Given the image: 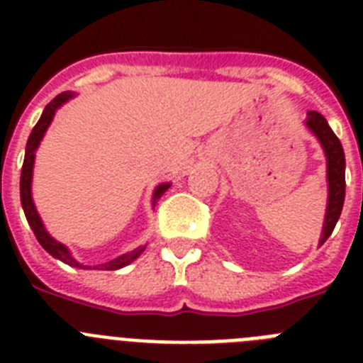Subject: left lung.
I'll use <instances>...</instances> for the list:
<instances>
[{
  "label": "left lung",
  "instance_id": "left-lung-1",
  "mask_svg": "<svg viewBox=\"0 0 363 363\" xmlns=\"http://www.w3.org/2000/svg\"><path fill=\"white\" fill-rule=\"evenodd\" d=\"M306 125L313 130V134L318 138L322 143L323 152L327 158V182H329V200H327L325 221H323L322 238L320 245L331 236L335 229L336 221H338L342 209H344L345 200V154L342 149V143L333 133L325 118L316 111L307 112Z\"/></svg>",
  "mask_w": 363,
  "mask_h": 363
}]
</instances>
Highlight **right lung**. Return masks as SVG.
I'll list each match as a JSON object with an SVG mask.
<instances>
[{"mask_svg":"<svg viewBox=\"0 0 363 363\" xmlns=\"http://www.w3.org/2000/svg\"><path fill=\"white\" fill-rule=\"evenodd\" d=\"M70 98H74L72 92H62V94H57L56 98H54L52 101H50V104L45 107L40 121H38L36 127L32 129L30 136H28L27 149H25L23 167H21L19 196H21V205H23V211H25V216H27L28 225H30V229L34 230L38 242L41 243V247H43L45 251L49 252L50 256H54V258L62 259L63 264H67V265H72V267H79V269H91L89 265H82L79 262H76V259L72 258V255L69 252V249H67L63 243L57 242V240H54L52 236L47 233V229L43 227V221H41L40 214H38V211H36V205H34V201H32V191H30L32 169H34V156H36L38 145H40L43 134L47 133V129H49L50 121H52V118H54V114H56L57 108L62 107L65 101H69ZM169 187H171V184H162L156 187V191H154V194H152V205L156 203L160 198H162V194ZM143 251H145V245L136 247L134 251L125 252V255L118 256V258L111 259V262H105V264L94 265L92 269H99V271H116V269H121V267H125V265H129L130 262H134V259L142 255Z\"/></svg>","mask_w":363,"mask_h":363,"instance_id":"obj_1","label":"right lung"}]
</instances>
